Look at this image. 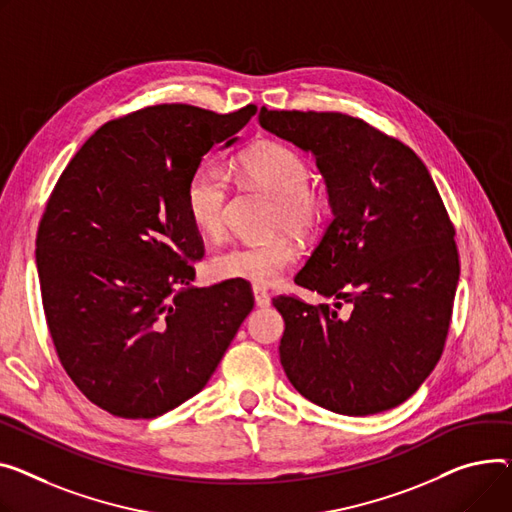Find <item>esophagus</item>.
<instances>
[{
	"label": "esophagus",
	"mask_w": 512,
	"mask_h": 512,
	"mask_svg": "<svg viewBox=\"0 0 512 512\" xmlns=\"http://www.w3.org/2000/svg\"><path fill=\"white\" fill-rule=\"evenodd\" d=\"M253 296H255V304L261 306V309H265V306H269V302H271L267 290L261 286H253Z\"/></svg>",
	"instance_id": "obj_1"
}]
</instances>
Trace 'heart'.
<instances>
[{"instance_id":"b5f03b06","label":"heart","mask_w":512,"mask_h":512,"mask_svg":"<svg viewBox=\"0 0 512 512\" xmlns=\"http://www.w3.org/2000/svg\"><path fill=\"white\" fill-rule=\"evenodd\" d=\"M236 170L247 183L274 195L271 230H290L309 238L329 216V197L311 185V164L298 150L280 142H263L238 156ZM230 195V177L214 162H201L187 179L185 208L193 226L206 236H220ZM300 249L288 234L263 243H238L210 261L220 280H241L255 286L276 284L296 263Z\"/></svg>"}]
</instances>
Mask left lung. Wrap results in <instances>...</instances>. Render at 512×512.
<instances>
[{"label":"left lung","instance_id":"obj_1","mask_svg":"<svg viewBox=\"0 0 512 512\" xmlns=\"http://www.w3.org/2000/svg\"><path fill=\"white\" fill-rule=\"evenodd\" d=\"M259 123L313 152L333 220L294 282L333 304L276 296L280 360L329 412L370 416L412 397L445 350L459 282L455 226L418 154L335 111H269ZM350 303L353 313L339 314Z\"/></svg>","mask_w":512,"mask_h":512}]
</instances>
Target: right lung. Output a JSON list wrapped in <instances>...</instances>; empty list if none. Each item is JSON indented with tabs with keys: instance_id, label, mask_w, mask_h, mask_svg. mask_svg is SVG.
Wrapping results in <instances>:
<instances>
[{
	"instance_id": "right-lung-1",
	"label": "right lung",
	"mask_w": 512,
	"mask_h": 512,
	"mask_svg": "<svg viewBox=\"0 0 512 512\" xmlns=\"http://www.w3.org/2000/svg\"><path fill=\"white\" fill-rule=\"evenodd\" d=\"M255 111H133L94 131L51 191L37 232L43 311L67 377L100 410H175L206 387L251 313L245 284L191 286L203 241L185 187Z\"/></svg>"
}]
</instances>
